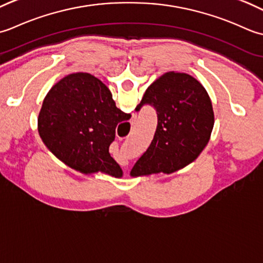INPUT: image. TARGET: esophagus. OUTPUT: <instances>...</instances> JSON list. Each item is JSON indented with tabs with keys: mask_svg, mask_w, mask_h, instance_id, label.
Here are the masks:
<instances>
[{
	"mask_svg": "<svg viewBox=\"0 0 263 263\" xmlns=\"http://www.w3.org/2000/svg\"><path fill=\"white\" fill-rule=\"evenodd\" d=\"M134 118V119H136V117H133Z\"/></svg>",
	"mask_w": 263,
	"mask_h": 263,
	"instance_id": "1",
	"label": "esophagus"
}]
</instances>
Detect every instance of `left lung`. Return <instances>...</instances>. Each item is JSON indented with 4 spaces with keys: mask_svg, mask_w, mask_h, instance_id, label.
Listing matches in <instances>:
<instances>
[{
    "mask_svg": "<svg viewBox=\"0 0 263 263\" xmlns=\"http://www.w3.org/2000/svg\"><path fill=\"white\" fill-rule=\"evenodd\" d=\"M144 105L157 112L158 125L132 176L170 174L194 161L210 139L214 122L211 100L201 83L184 72H167L148 86L135 110Z\"/></svg>",
    "mask_w": 263,
    "mask_h": 263,
    "instance_id": "8db88e82",
    "label": "left lung"
}]
</instances>
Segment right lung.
Masks as SVG:
<instances>
[{"instance_id": "right-lung-1", "label": "right lung", "mask_w": 263, "mask_h": 263, "mask_svg": "<svg viewBox=\"0 0 263 263\" xmlns=\"http://www.w3.org/2000/svg\"><path fill=\"white\" fill-rule=\"evenodd\" d=\"M130 119L116 106L109 88L89 73L68 74L45 96L39 132L47 148L69 167L84 174L122 171L109 153L116 127Z\"/></svg>"}]
</instances>
